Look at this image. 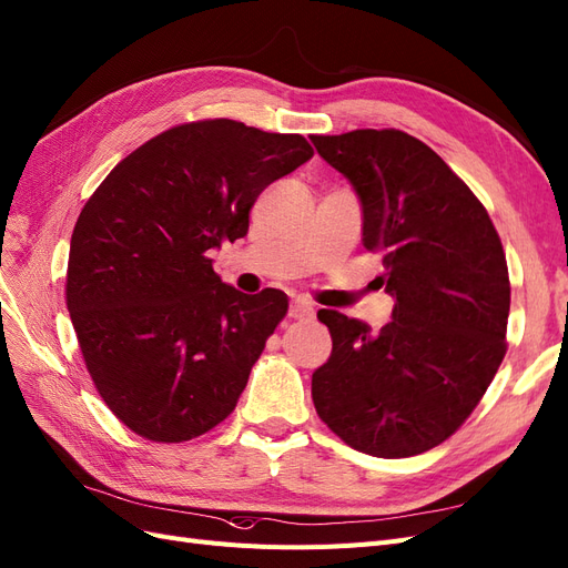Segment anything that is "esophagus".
Instances as JSON below:
<instances>
[{
    "instance_id": "34e87169",
    "label": "esophagus",
    "mask_w": 568,
    "mask_h": 568,
    "mask_svg": "<svg viewBox=\"0 0 568 568\" xmlns=\"http://www.w3.org/2000/svg\"><path fill=\"white\" fill-rule=\"evenodd\" d=\"M313 315H315V307H313V303H307V301H294L288 307L291 320H311Z\"/></svg>"
}]
</instances>
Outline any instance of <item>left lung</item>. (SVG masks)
<instances>
[{"label":"left lung","mask_w":568,"mask_h":568,"mask_svg":"<svg viewBox=\"0 0 568 568\" xmlns=\"http://www.w3.org/2000/svg\"><path fill=\"white\" fill-rule=\"evenodd\" d=\"M363 203V244L395 298L379 332L322 311L332 355L313 374L320 419L351 448L398 459L450 438L507 353L509 272L488 211L403 130L313 134Z\"/></svg>","instance_id":"8db88e82"}]
</instances>
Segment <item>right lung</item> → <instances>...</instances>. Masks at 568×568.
Masks as SVG:
<instances>
[{"instance_id": "1", "label": "right lung", "mask_w": 568, "mask_h": 568, "mask_svg": "<svg viewBox=\"0 0 568 568\" xmlns=\"http://www.w3.org/2000/svg\"><path fill=\"white\" fill-rule=\"evenodd\" d=\"M311 159L301 134L199 120L134 149L84 203L68 313L99 395L136 436L182 443L232 415L288 298L242 294L209 251L246 236L263 189Z\"/></svg>"}]
</instances>
